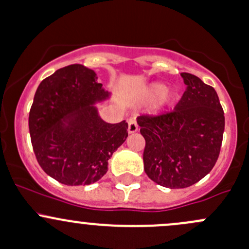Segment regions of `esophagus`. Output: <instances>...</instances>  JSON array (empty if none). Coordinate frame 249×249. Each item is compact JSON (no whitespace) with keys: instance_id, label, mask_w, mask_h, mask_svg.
I'll return each mask as SVG.
<instances>
[{"instance_id":"esophagus-1","label":"esophagus","mask_w":249,"mask_h":249,"mask_svg":"<svg viewBox=\"0 0 249 249\" xmlns=\"http://www.w3.org/2000/svg\"><path fill=\"white\" fill-rule=\"evenodd\" d=\"M138 131V125L137 122H136L135 118H131L129 119V126H127V132L129 133H135Z\"/></svg>"}]
</instances>
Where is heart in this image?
<instances>
[{
    "instance_id": "obj_1",
    "label": "heart",
    "mask_w": 249,
    "mask_h": 249,
    "mask_svg": "<svg viewBox=\"0 0 249 249\" xmlns=\"http://www.w3.org/2000/svg\"><path fill=\"white\" fill-rule=\"evenodd\" d=\"M143 99L148 103L158 101L154 114L161 116L168 107H171L178 99V93L174 89H167V85L163 82H153L143 91Z\"/></svg>"
}]
</instances>
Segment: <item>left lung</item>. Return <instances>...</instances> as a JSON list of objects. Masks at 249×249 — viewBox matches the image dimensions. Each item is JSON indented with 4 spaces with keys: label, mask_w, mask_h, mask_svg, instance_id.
<instances>
[{
    "label": "left lung",
    "mask_w": 249,
    "mask_h": 249,
    "mask_svg": "<svg viewBox=\"0 0 249 249\" xmlns=\"http://www.w3.org/2000/svg\"><path fill=\"white\" fill-rule=\"evenodd\" d=\"M187 89L171 113L137 118L145 140L144 171L163 187L185 188L213 168L222 145L224 112L218 95L199 77L181 72Z\"/></svg>",
    "instance_id": "left-lung-1"
}]
</instances>
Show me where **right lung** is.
Returning <instances> with one entry per match:
<instances>
[{"mask_svg": "<svg viewBox=\"0 0 249 249\" xmlns=\"http://www.w3.org/2000/svg\"><path fill=\"white\" fill-rule=\"evenodd\" d=\"M111 93L82 64L58 69L39 85L28 118L31 141L46 174L68 186L90 185L127 138V123L109 124L95 105Z\"/></svg>", "mask_w": 249, "mask_h": 249, "instance_id": "obj_1", "label": "right lung"}]
</instances>
